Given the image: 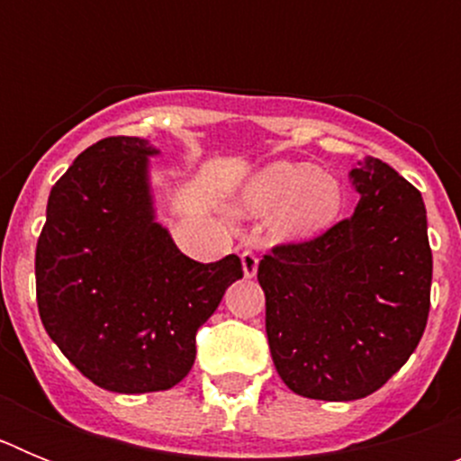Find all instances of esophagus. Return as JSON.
Instances as JSON below:
<instances>
[{"mask_svg":"<svg viewBox=\"0 0 461 461\" xmlns=\"http://www.w3.org/2000/svg\"><path fill=\"white\" fill-rule=\"evenodd\" d=\"M240 258H242L244 276H249V279L251 276H256V270H258V256H256V251L249 249V247H244Z\"/></svg>","mask_w":461,"mask_h":461,"instance_id":"esophagus-1","label":"esophagus"}]
</instances>
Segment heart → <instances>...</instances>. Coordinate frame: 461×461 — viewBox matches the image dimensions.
Masks as SVG:
<instances>
[{"label": "heart", "instance_id": "b5f03b06", "mask_svg": "<svg viewBox=\"0 0 461 461\" xmlns=\"http://www.w3.org/2000/svg\"><path fill=\"white\" fill-rule=\"evenodd\" d=\"M344 191L335 175L312 164L276 161L260 170L240 198L247 214L272 212L270 228L276 240H309L328 230L339 217Z\"/></svg>", "mask_w": 461, "mask_h": 461}]
</instances>
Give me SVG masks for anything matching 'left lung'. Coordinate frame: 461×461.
<instances>
[{
  "label": "left lung",
  "instance_id": "8db88e82",
  "mask_svg": "<svg viewBox=\"0 0 461 461\" xmlns=\"http://www.w3.org/2000/svg\"><path fill=\"white\" fill-rule=\"evenodd\" d=\"M351 217L258 263L266 332L295 394L351 402L376 393L415 351L429 316L431 249L420 191L374 157L351 170Z\"/></svg>",
  "mask_w": 461,
  "mask_h": 461
}]
</instances>
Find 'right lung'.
Listing matches in <instances>:
<instances>
[{"instance_id":"1","label":"right lung","mask_w":461,"mask_h":461,"mask_svg":"<svg viewBox=\"0 0 461 461\" xmlns=\"http://www.w3.org/2000/svg\"><path fill=\"white\" fill-rule=\"evenodd\" d=\"M140 138L110 136L55 182L36 242L43 328L110 393H158L194 367L195 332L242 279L235 254L198 263L152 217Z\"/></svg>"}]
</instances>
